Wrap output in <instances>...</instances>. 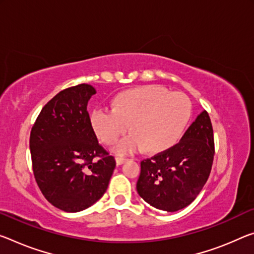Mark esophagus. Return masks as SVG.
<instances>
[{
  "mask_svg": "<svg viewBox=\"0 0 254 254\" xmlns=\"http://www.w3.org/2000/svg\"><path fill=\"white\" fill-rule=\"evenodd\" d=\"M115 160H116V164H118V165H122L123 163H126L127 159L124 158V157H116Z\"/></svg>",
  "mask_w": 254,
  "mask_h": 254,
  "instance_id": "34e87169",
  "label": "esophagus"
}]
</instances>
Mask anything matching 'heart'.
<instances>
[{"mask_svg":"<svg viewBox=\"0 0 254 254\" xmlns=\"http://www.w3.org/2000/svg\"><path fill=\"white\" fill-rule=\"evenodd\" d=\"M191 116L192 103L187 95L149 86L121 94L114 108H95L90 122L96 135L107 144L115 142L130 127L133 133L113 147L116 154L126 155L142 147L150 152L173 147L183 135Z\"/></svg>","mask_w":254,"mask_h":254,"instance_id":"heart-1","label":"heart"}]
</instances>
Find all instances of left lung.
I'll list each match as a JSON object with an SVG mask.
<instances>
[{
  "instance_id": "obj_1",
  "label": "left lung",
  "mask_w": 254,
  "mask_h": 254,
  "mask_svg": "<svg viewBox=\"0 0 254 254\" xmlns=\"http://www.w3.org/2000/svg\"><path fill=\"white\" fill-rule=\"evenodd\" d=\"M214 156V131L209 114L203 111L179 143L142 160L136 191L159 210H181L202 190L210 175Z\"/></svg>"
}]
</instances>
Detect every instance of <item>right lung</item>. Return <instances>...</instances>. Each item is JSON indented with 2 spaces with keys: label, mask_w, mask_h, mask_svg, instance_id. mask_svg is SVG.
<instances>
[{
  "label": "right lung",
  "mask_w": 254,
  "mask_h": 254,
  "mask_svg": "<svg viewBox=\"0 0 254 254\" xmlns=\"http://www.w3.org/2000/svg\"><path fill=\"white\" fill-rule=\"evenodd\" d=\"M95 94L87 83L60 91L43 107L30 132L36 182L48 202L66 212L97 202L116 166L98 143L87 111Z\"/></svg>",
  "instance_id": "1"
}]
</instances>
